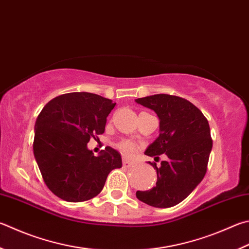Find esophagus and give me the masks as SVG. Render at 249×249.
I'll use <instances>...</instances> for the list:
<instances>
[{
  "instance_id": "esophagus-1",
  "label": "esophagus",
  "mask_w": 249,
  "mask_h": 249,
  "mask_svg": "<svg viewBox=\"0 0 249 249\" xmlns=\"http://www.w3.org/2000/svg\"><path fill=\"white\" fill-rule=\"evenodd\" d=\"M132 164H133L132 162L128 161L127 159H125V158H124V159H123V166H124V168H129V166Z\"/></svg>"
}]
</instances>
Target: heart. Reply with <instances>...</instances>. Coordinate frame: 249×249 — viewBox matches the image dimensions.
I'll list each match as a JSON object with an SVG mask.
<instances>
[{
	"mask_svg": "<svg viewBox=\"0 0 249 249\" xmlns=\"http://www.w3.org/2000/svg\"><path fill=\"white\" fill-rule=\"evenodd\" d=\"M119 149L122 152V155L125 156L126 158H132L135 156V153L138 151V146L136 142H134L133 140H122L119 143Z\"/></svg>",
	"mask_w": 249,
	"mask_h": 249,
	"instance_id": "heart-1",
	"label": "heart"
}]
</instances>
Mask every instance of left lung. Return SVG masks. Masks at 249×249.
Instances as JSON below:
<instances>
[{
  "label": "left lung",
  "mask_w": 249,
  "mask_h": 249,
  "mask_svg": "<svg viewBox=\"0 0 249 249\" xmlns=\"http://www.w3.org/2000/svg\"><path fill=\"white\" fill-rule=\"evenodd\" d=\"M136 102L157 113L160 135L144 151L156 157L166 155L157 170L156 186L137 191L140 201L156 208H170L183 201L206 175L212 149L210 127L205 115L192 102L171 94H155Z\"/></svg>",
  "instance_id": "8db88e82"
}]
</instances>
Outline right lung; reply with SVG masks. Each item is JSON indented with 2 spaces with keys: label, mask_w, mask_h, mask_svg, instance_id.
<instances>
[{
  "label": "right lung",
  "mask_w": 249,
  "mask_h": 249,
  "mask_svg": "<svg viewBox=\"0 0 249 249\" xmlns=\"http://www.w3.org/2000/svg\"><path fill=\"white\" fill-rule=\"evenodd\" d=\"M115 103L90 92H71L52 99L35 125L34 155L42 178L54 195L70 202L100 194L107 175L122 168L120 153L106 147L98 157L87 148L90 138L105 133Z\"/></svg>",
  "instance_id": "obj_1"
}]
</instances>
